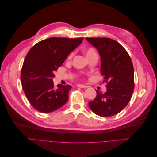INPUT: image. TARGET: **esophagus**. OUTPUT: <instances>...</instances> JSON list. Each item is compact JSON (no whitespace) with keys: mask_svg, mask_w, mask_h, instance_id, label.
<instances>
[{"mask_svg":"<svg viewBox=\"0 0 157 157\" xmlns=\"http://www.w3.org/2000/svg\"><path fill=\"white\" fill-rule=\"evenodd\" d=\"M77 87H79V88H86V87H87L86 86H85V85L81 84H78L77 85Z\"/></svg>","mask_w":157,"mask_h":157,"instance_id":"34e87169","label":"esophagus"}]
</instances>
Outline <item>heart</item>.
I'll return each mask as SVG.
<instances>
[{
	"mask_svg": "<svg viewBox=\"0 0 157 157\" xmlns=\"http://www.w3.org/2000/svg\"><path fill=\"white\" fill-rule=\"evenodd\" d=\"M94 52V50L92 48H88V49H86V50H84V53L86 54V56H87L89 54L92 53V52Z\"/></svg>",
	"mask_w": 157,
	"mask_h": 157,
	"instance_id": "1",
	"label": "heart"
}]
</instances>
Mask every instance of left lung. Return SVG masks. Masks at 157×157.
<instances>
[{
    "mask_svg": "<svg viewBox=\"0 0 157 157\" xmlns=\"http://www.w3.org/2000/svg\"><path fill=\"white\" fill-rule=\"evenodd\" d=\"M101 58V73L105 93L98 91L89 107L97 115L107 117L120 113L129 103L134 89V67L126 50L109 38H86Z\"/></svg>",
    "mask_w": 157,
    "mask_h": 157,
    "instance_id": "obj_1",
    "label": "left lung"
}]
</instances>
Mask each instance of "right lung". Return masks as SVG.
I'll return each instance as SVG.
<instances>
[{"instance_id": "right-lung-1", "label": "right lung", "mask_w": 157, "mask_h": 157, "mask_svg": "<svg viewBox=\"0 0 157 157\" xmlns=\"http://www.w3.org/2000/svg\"><path fill=\"white\" fill-rule=\"evenodd\" d=\"M82 38L51 37L38 42L28 52L21 73V82L31 105L49 113L64 105L69 99V85L54 86V72L67 56L82 43Z\"/></svg>"}]
</instances>
